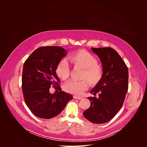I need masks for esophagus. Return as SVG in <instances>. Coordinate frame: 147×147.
<instances>
[{"label":"esophagus","mask_w":147,"mask_h":147,"mask_svg":"<svg viewBox=\"0 0 147 147\" xmlns=\"http://www.w3.org/2000/svg\"><path fill=\"white\" fill-rule=\"evenodd\" d=\"M73 98L74 99H81V97L80 96H73Z\"/></svg>","instance_id":"34e87169"}]
</instances>
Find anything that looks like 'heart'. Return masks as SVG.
<instances>
[{
    "label": "heart",
    "instance_id": "1",
    "mask_svg": "<svg viewBox=\"0 0 147 147\" xmlns=\"http://www.w3.org/2000/svg\"><path fill=\"white\" fill-rule=\"evenodd\" d=\"M70 61L77 67L83 69L81 78L82 81L71 80L64 86L66 92L80 95L88 88V82L91 86H96L100 81L103 76V69L98 64L96 57L86 50H80L69 57ZM70 69L67 60L61 59L56 67V73L62 80H66L70 76Z\"/></svg>",
    "mask_w": 147,
    "mask_h": 147
}]
</instances>
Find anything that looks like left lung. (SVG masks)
Wrapping results in <instances>:
<instances>
[{"label":"left lung","mask_w":147,"mask_h":147,"mask_svg":"<svg viewBox=\"0 0 147 147\" xmlns=\"http://www.w3.org/2000/svg\"><path fill=\"white\" fill-rule=\"evenodd\" d=\"M91 49L102 62L103 76L91 91L94 95L99 92V98H88L91 106L83 115L92 123L102 124L110 121L122 107L128 91L129 71L124 61L113 48Z\"/></svg>","instance_id":"left-lung-1"}]
</instances>
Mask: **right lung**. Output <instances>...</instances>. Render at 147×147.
I'll return each instance as SVG.
<instances>
[{"label": "right lung", "instance_id": "add662e5", "mask_svg": "<svg viewBox=\"0 0 147 147\" xmlns=\"http://www.w3.org/2000/svg\"><path fill=\"white\" fill-rule=\"evenodd\" d=\"M66 55L60 47H42L25 61L22 74V90L25 102L36 117L51 119L58 115L73 96L61 91L56 73L59 61ZM52 85L59 92L51 94Z\"/></svg>", "mask_w": 147, "mask_h": 147}]
</instances>
